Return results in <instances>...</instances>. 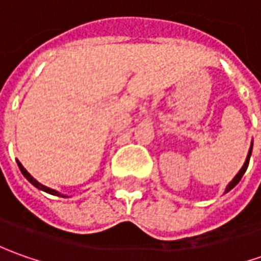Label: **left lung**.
<instances>
[{
  "label": "left lung",
  "instance_id": "left-lung-1",
  "mask_svg": "<svg viewBox=\"0 0 261 261\" xmlns=\"http://www.w3.org/2000/svg\"><path fill=\"white\" fill-rule=\"evenodd\" d=\"M251 151H253V142H251V146H250V149H248V154H247V158H246V163L243 164V167H241V170L237 173V175L229 181V185L226 186L225 187V193H228L231 189H234L238 183H240V180H241V177L244 175V173H246L247 167H248V161H250V156H251Z\"/></svg>",
  "mask_w": 261,
  "mask_h": 261
}]
</instances>
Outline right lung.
<instances>
[{
  "instance_id": "right-lung-1",
  "label": "right lung",
  "mask_w": 261,
  "mask_h": 261,
  "mask_svg": "<svg viewBox=\"0 0 261 261\" xmlns=\"http://www.w3.org/2000/svg\"><path fill=\"white\" fill-rule=\"evenodd\" d=\"M17 164H18V168H20V171H21V174L24 175L25 178L32 183V185L35 186V187H37L39 190H43V192H46V193H49V195H54V196H59V197H66L65 195H62V193H59V192H56V190H54V189H50V187H46V186H43L42 183H39L37 180H36L33 175L30 174L27 170H25L24 167L21 166V163L17 160Z\"/></svg>"
}]
</instances>
